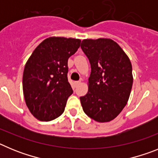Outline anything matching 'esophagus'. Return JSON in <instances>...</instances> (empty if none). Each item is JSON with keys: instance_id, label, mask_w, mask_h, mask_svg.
Returning a JSON list of instances; mask_svg holds the SVG:
<instances>
[{"instance_id": "obj_1", "label": "esophagus", "mask_w": 158, "mask_h": 158, "mask_svg": "<svg viewBox=\"0 0 158 158\" xmlns=\"http://www.w3.org/2000/svg\"><path fill=\"white\" fill-rule=\"evenodd\" d=\"M74 83H75V85H79V84L81 83V81H75Z\"/></svg>"}]
</instances>
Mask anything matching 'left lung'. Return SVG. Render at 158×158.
Instances as JSON below:
<instances>
[{"label": "left lung", "mask_w": 158, "mask_h": 158, "mask_svg": "<svg viewBox=\"0 0 158 158\" xmlns=\"http://www.w3.org/2000/svg\"><path fill=\"white\" fill-rule=\"evenodd\" d=\"M81 48L91 65L89 92L80 97L83 111L97 122H109L129 99L133 85L131 61L110 39L84 40Z\"/></svg>", "instance_id": "obj_1"}]
</instances>
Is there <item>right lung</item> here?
<instances>
[{
  "label": "right lung",
  "mask_w": 158,
  "mask_h": 158,
  "mask_svg": "<svg viewBox=\"0 0 158 158\" xmlns=\"http://www.w3.org/2000/svg\"><path fill=\"white\" fill-rule=\"evenodd\" d=\"M81 40L50 37L43 40L25 65L23 91L31 113L41 121L62 115L73 93L68 81V59L77 52Z\"/></svg>",
  "instance_id": "1"
}]
</instances>
